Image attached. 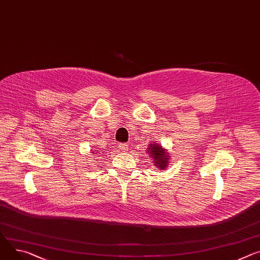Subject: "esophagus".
<instances>
[{
  "mask_svg": "<svg viewBox=\"0 0 260 260\" xmlns=\"http://www.w3.org/2000/svg\"><path fill=\"white\" fill-rule=\"evenodd\" d=\"M119 148H120L122 151H127L128 145H127V144H119Z\"/></svg>",
  "mask_w": 260,
  "mask_h": 260,
  "instance_id": "34e87169",
  "label": "esophagus"
}]
</instances>
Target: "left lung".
I'll return each mask as SVG.
<instances>
[{"label":"left lung","instance_id":"1","mask_svg":"<svg viewBox=\"0 0 260 260\" xmlns=\"http://www.w3.org/2000/svg\"><path fill=\"white\" fill-rule=\"evenodd\" d=\"M149 147L147 148V152L149 156H151L154 166H156V170H162L168 167V164L170 162V156L167 152V149H165L160 146V144H157L156 142H150Z\"/></svg>","mask_w":260,"mask_h":260}]
</instances>
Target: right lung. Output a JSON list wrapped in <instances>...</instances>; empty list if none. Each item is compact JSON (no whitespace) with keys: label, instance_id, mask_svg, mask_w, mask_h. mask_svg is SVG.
Returning a JSON list of instances; mask_svg holds the SVG:
<instances>
[{"label":"right lung","instance_id":"obj_1","mask_svg":"<svg viewBox=\"0 0 260 260\" xmlns=\"http://www.w3.org/2000/svg\"><path fill=\"white\" fill-rule=\"evenodd\" d=\"M92 152H93V154H94V153H95V152H94V150H92Z\"/></svg>","mask_w":260,"mask_h":260}]
</instances>
